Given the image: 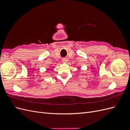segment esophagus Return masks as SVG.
<instances>
[{
	"label": "esophagus",
	"mask_w": 130,
	"mask_h": 130,
	"mask_svg": "<svg viewBox=\"0 0 130 130\" xmlns=\"http://www.w3.org/2000/svg\"><path fill=\"white\" fill-rule=\"evenodd\" d=\"M67 61H68V60L67 58H63L62 59V62L63 63H67Z\"/></svg>",
	"instance_id": "esophagus-1"
}]
</instances>
